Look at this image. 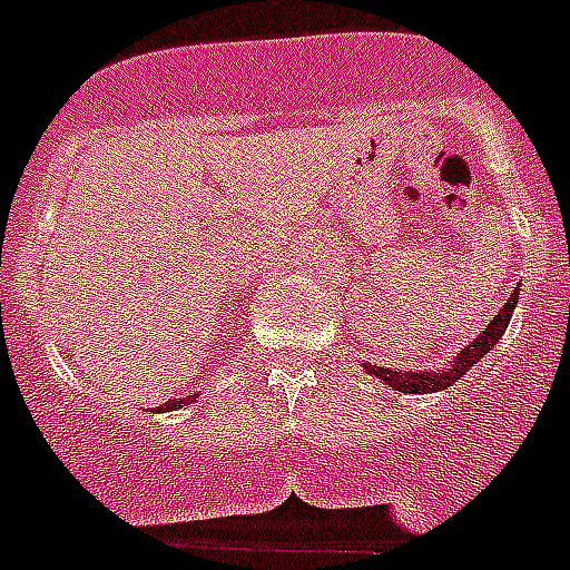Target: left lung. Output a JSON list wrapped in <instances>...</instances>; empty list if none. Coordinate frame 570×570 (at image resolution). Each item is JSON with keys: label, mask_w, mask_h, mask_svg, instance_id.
<instances>
[{"label": "left lung", "mask_w": 570, "mask_h": 570, "mask_svg": "<svg viewBox=\"0 0 570 570\" xmlns=\"http://www.w3.org/2000/svg\"><path fill=\"white\" fill-rule=\"evenodd\" d=\"M520 291L517 288L508 302L500 308V314L493 316L488 322L485 328L480 331V336H473L471 345H465L460 354L451 360V365L442 367V371H400V367H382V365H371V362L362 360V371L387 385L391 391H400V394H436V391H445V387L454 385L460 376H465L482 356H488L493 351V345L502 340L505 334L508 322H511L513 308H517V299H520Z\"/></svg>", "instance_id": "1"}]
</instances>
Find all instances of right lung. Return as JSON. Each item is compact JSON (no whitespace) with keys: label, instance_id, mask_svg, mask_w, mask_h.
<instances>
[{"label":"right lung","instance_id":"obj_1","mask_svg":"<svg viewBox=\"0 0 570 570\" xmlns=\"http://www.w3.org/2000/svg\"><path fill=\"white\" fill-rule=\"evenodd\" d=\"M199 400V394H194V396H183V400H170V402H165V405H159V411H176V407H185L188 405V402H196Z\"/></svg>","mask_w":570,"mask_h":570}]
</instances>
